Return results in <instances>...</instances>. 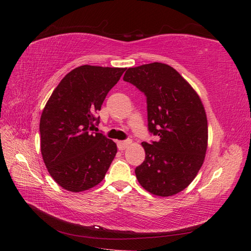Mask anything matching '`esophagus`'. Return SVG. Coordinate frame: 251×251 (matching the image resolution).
Instances as JSON below:
<instances>
[{
  "instance_id": "esophagus-1",
  "label": "esophagus",
  "mask_w": 251,
  "mask_h": 251,
  "mask_svg": "<svg viewBox=\"0 0 251 251\" xmlns=\"http://www.w3.org/2000/svg\"><path fill=\"white\" fill-rule=\"evenodd\" d=\"M130 143H131V140L119 141V142H117V148H119V150H125V149L129 147Z\"/></svg>"
}]
</instances>
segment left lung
Segmentation results:
<instances>
[{
  "label": "left lung",
  "mask_w": 251,
  "mask_h": 251,
  "mask_svg": "<svg viewBox=\"0 0 251 251\" xmlns=\"http://www.w3.org/2000/svg\"><path fill=\"white\" fill-rule=\"evenodd\" d=\"M123 79L146 95L149 131L158 137L141 143L146 159L136 177L151 194H177L194 180L205 159L208 125L200 96L179 72L161 62L128 68Z\"/></svg>",
  "instance_id": "8db88e82"
}]
</instances>
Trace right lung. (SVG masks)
Returning a JSON list of instances; mask_svg holds the SVG:
<instances>
[{
  "mask_svg": "<svg viewBox=\"0 0 251 251\" xmlns=\"http://www.w3.org/2000/svg\"><path fill=\"white\" fill-rule=\"evenodd\" d=\"M125 70L77 67L46 102L40 121L41 152L51 178L65 190L76 193L94 188L114 159L116 143L94 131L99 123L95 114Z\"/></svg>",
  "mask_w": 251,
  "mask_h": 251,
  "instance_id": "1",
  "label": "right lung"
}]
</instances>
